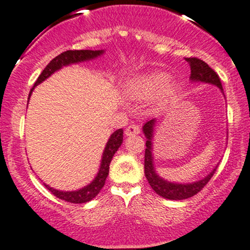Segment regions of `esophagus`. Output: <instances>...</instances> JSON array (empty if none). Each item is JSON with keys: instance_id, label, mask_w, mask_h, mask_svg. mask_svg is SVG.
Returning a JSON list of instances; mask_svg holds the SVG:
<instances>
[{"instance_id": "obj_1", "label": "esophagus", "mask_w": 250, "mask_h": 250, "mask_svg": "<svg viewBox=\"0 0 250 250\" xmlns=\"http://www.w3.org/2000/svg\"><path fill=\"white\" fill-rule=\"evenodd\" d=\"M140 133V127L139 125L137 124H132L130 126H127L125 130V134L126 136H136V134Z\"/></svg>"}]
</instances>
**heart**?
I'll use <instances>...</instances> for the list:
<instances>
[{"label": "heart", "instance_id": "b5f03b06", "mask_svg": "<svg viewBox=\"0 0 250 250\" xmlns=\"http://www.w3.org/2000/svg\"><path fill=\"white\" fill-rule=\"evenodd\" d=\"M167 79L168 77L164 72H153L149 73V75H145L143 77L134 79L128 84V92L133 98L137 99L151 98L165 86ZM173 91L174 89L169 85L164 89V92L166 95H172Z\"/></svg>", "mask_w": 250, "mask_h": 250}]
</instances>
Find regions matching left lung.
<instances>
[{"label":"left lung","instance_id":"8db88e82","mask_svg":"<svg viewBox=\"0 0 250 250\" xmlns=\"http://www.w3.org/2000/svg\"><path fill=\"white\" fill-rule=\"evenodd\" d=\"M186 61L188 62L190 65V79L192 81H199L205 82V83L214 84L222 90V84L221 81H220L219 75L207 63H205L200 58L196 57L186 58ZM154 123V119L148 120L147 123H145V125L143 127L144 133H145L146 138H147L145 149V175L146 179L148 180V184L151 185V187L157 194H159L165 199H169V200H184V199H188L190 196L198 194L208 184V181L212 179L216 168H214L206 178L193 184H173L161 179L154 171L153 157H152L151 152V140L152 136H153Z\"/></svg>","mask_w":250,"mask_h":250}]
</instances>
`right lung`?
I'll return each instance as SVG.
<instances>
[{
	"label": "right lung",
	"instance_id": "right-lung-1",
	"mask_svg": "<svg viewBox=\"0 0 250 250\" xmlns=\"http://www.w3.org/2000/svg\"><path fill=\"white\" fill-rule=\"evenodd\" d=\"M102 54L103 50H67V51L62 52L61 55H58L57 57L54 58V60L50 61V63L45 66V69H44L42 73L38 76L37 81L35 82L34 86L31 87L29 97H30L32 90L35 89L36 85L42 83L43 81H45L49 76H51L52 73L57 71L58 69H61L62 66L69 65V64L72 63H78V62L93 60L97 56ZM122 143L123 128H119V130L113 132L112 136L108 139L106 147H105L104 153H103L101 168H99V172L95 178V180H93L90 185H87L86 187H84V188L75 190V192H61V190L51 188V187H49L48 185L45 184H44V186H45L55 196L62 199V200L71 202V204H84V202L92 200V199L101 192L103 186L105 185V180H106L108 174V168H110V163L111 160H112L114 153L117 152V149L119 148L120 145H122Z\"/></svg>",
	"mask_w": 250,
	"mask_h": 250
}]
</instances>
